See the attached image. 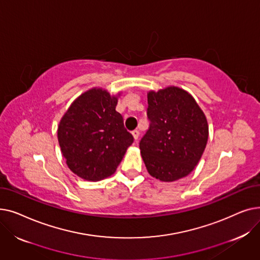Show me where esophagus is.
<instances>
[{
    "mask_svg": "<svg viewBox=\"0 0 260 260\" xmlns=\"http://www.w3.org/2000/svg\"><path fill=\"white\" fill-rule=\"evenodd\" d=\"M132 135H133L134 139H135V140H137V139L139 138V135H140V133H139V131L135 129V131H133V132H132Z\"/></svg>",
    "mask_w": 260,
    "mask_h": 260,
    "instance_id": "esophagus-1",
    "label": "esophagus"
}]
</instances>
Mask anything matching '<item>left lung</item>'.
Wrapping results in <instances>:
<instances>
[{
	"label": "left lung",
	"mask_w": 260,
	"mask_h": 260,
	"mask_svg": "<svg viewBox=\"0 0 260 260\" xmlns=\"http://www.w3.org/2000/svg\"><path fill=\"white\" fill-rule=\"evenodd\" d=\"M149 129L140 141L148 174L172 182L193 172L204 152L209 125L202 109L186 90L168 86L147 92Z\"/></svg>",
	"instance_id": "left-lung-1"
}]
</instances>
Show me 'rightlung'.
<instances>
[{"label":"right lung","instance_id":"add662e5","mask_svg":"<svg viewBox=\"0 0 260 260\" xmlns=\"http://www.w3.org/2000/svg\"><path fill=\"white\" fill-rule=\"evenodd\" d=\"M120 94L92 87L81 93L60 120L61 153L82 179L99 181L112 176L134 141L116 111Z\"/></svg>","mask_w":260,"mask_h":260}]
</instances>
